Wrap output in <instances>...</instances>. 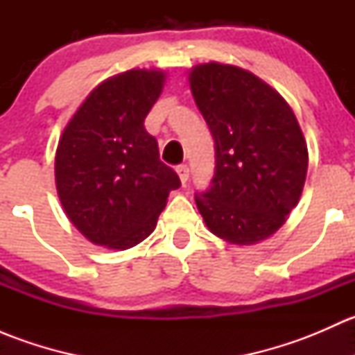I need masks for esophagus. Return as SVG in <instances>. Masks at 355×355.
<instances>
[{
  "label": "esophagus",
  "mask_w": 355,
  "mask_h": 355,
  "mask_svg": "<svg viewBox=\"0 0 355 355\" xmlns=\"http://www.w3.org/2000/svg\"><path fill=\"white\" fill-rule=\"evenodd\" d=\"M177 173H178V177H180L182 184H185V182L189 180V166H187V164H185V163L178 164V166H177Z\"/></svg>",
  "instance_id": "esophagus-1"
}]
</instances>
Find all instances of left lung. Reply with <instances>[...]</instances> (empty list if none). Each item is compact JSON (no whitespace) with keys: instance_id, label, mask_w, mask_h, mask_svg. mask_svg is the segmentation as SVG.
<instances>
[{"instance_id":"left-lung-1","label":"left lung","mask_w":355,"mask_h":355,"mask_svg":"<svg viewBox=\"0 0 355 355\" xmlns=\"http://www.w3.org/2000/svg\"><path fill=\"white\" fill-rule=\"evenodd\" d=\"M196 105L214 139L209 189L196 192L207 228L234 244L273 235L302 194L307 146L285 99L239 67L192 68Z\"/></svg>"}]
</instances>
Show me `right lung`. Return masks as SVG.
<instances>
[{
  "mask_svg": "<svg viewBox=\"0 0 355 355\" xmlns=\"http://www.w3.org/2000/svg\"><path fill=\"white\" fill-rule=\"evenodd\" d=\"M159 70L103 82L67 125L55 161L56 189L71 223L91 242L128 249L155 230L177 171L159 159L144 120L163 89Z\"/></svg>",
  "mask_w": 355,
  "mask_h": 355,
  "instance_id": "1",
  "label": "right lung"
}]
</instances>
